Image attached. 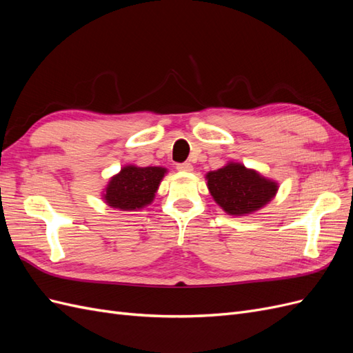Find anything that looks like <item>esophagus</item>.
<instances>
[{"label":"esophagus","mask_w":353,"mask_h":353,"mask_svg":"<svg viewBox=\"0 0 353 353\" xmlns=\"http://www.w3.org/2000/svg\"><path fill=\"white\" fill-rule=\"evenodd\" d=\"M176 169L179 170V172H193V165L191 163H179L178 166H176Z\"/></svg>","instance_id":"obj_1"}]
</instances>
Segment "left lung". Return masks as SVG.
Masks as SVG:
<instances>
[{
	"mask_svg": "<svg viewBox=\"0 0 353 353\" xmlns=\"http://www.w3.org/2000/svg\"><path fill=\"white\" fill-rule=\"evenodd\" d=\"M208 188L216 205L232 216H245L261 210L279 193V183L245 168L240 162H228L206 174Z\"/></svg>",
	"mask_w": 353,
	"mask_h": 353,
	"instance_id": "obj_1",
	"label": "left lung"
}]
</instances>
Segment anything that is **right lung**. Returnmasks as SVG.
I'll return each mask as SVG.
<instances>
[{
  "label": "right lung",
  "mask_w": 353,
  "mask_h": 353,
  "mask_svg": "<svg viewBox=\"0 0 353 353\" xmlns=\"http://www.w3.org/2000/svg\"><path fill=\"white\" fill-rule=\"evenodd\" d=\"M166 174L168 169L162 166L125 165L105 184L101 199L117 210H140L152 205Z\"/></svg>",
  "instance_id": "1"
}]
</instances>
